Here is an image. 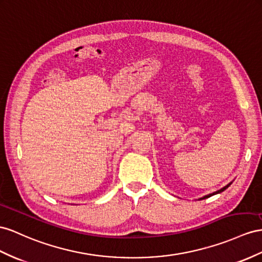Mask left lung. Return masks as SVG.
<instances>
[{
    "label": "left lung",
    "mask_w": 262,
    "mask_h": 262,
    "mask_svg": "<svg viewBox=\"0 0 262 262\" xmlns=\"http://www.w3.org/2000/svg\"><path fill=\"white\" fill-rule=\"evenodd\" d=\"M231 184H232V182H231V183H229L228 185H226L225 187H223V188L219 189V190H217V191H214V192H212V193H209V195H206V196H204V197L199 198V200H203V199H206V198H209V197H211V196H213V195H217V193H220V192L225 191V190L228 188V187H229Z\"/></svg>",
    "instance_id": "obj_1"
}]
</instances>
